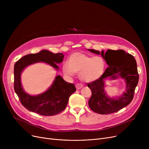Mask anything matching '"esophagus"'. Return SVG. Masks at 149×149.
I'll return each mask as SVG.
<instances>
[{
    "label": "esophagus",
    "instance_id": "1",
    "mask_svg": "<svg viewBox=\"0 0 149 149\" xmlns=\"http://www.w3.org/2000/svg\"><path fill=\"white\" fill-rule=\"evenodd\" d=\"M75 87H76V89L77 90H79V89H81L83 87V85L81 84H80V83H77L75 85Z\"/></svg>",
    "mask_w": 149,
    "mask_h": 149
}]
</instances>
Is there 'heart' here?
<instances>
[{
  "instance_id": "heart-1",
  "label": "heart",
  "mask_w": 149,
  "mask_h": 149,
  "mask_svg": "<svg viewBox=\"0 0 149 149\" xmlns=\"http://www.w3.org/2000/svg\"><path fill=\"white\" fill-rule=\"evenodd\" d=\"M105 67L106 62L103 57L76 52L70 55L68 62L63 65L62 70L66 77L80 73V80L89 83L99 79L104 74Z\"/></svg>"
}]
</instances>
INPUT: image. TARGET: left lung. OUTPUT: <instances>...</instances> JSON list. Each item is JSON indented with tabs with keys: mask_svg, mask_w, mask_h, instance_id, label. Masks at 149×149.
<instances>
[{
	"mask_svg": "<svg viewBox=\"0 0 149 149\" xmlns=\"http://www.w3.org/2000/svg\"><path fill=\"white\" fill-rule=\"evenodd\" d=\"M88 51L101 54L109 66L99 79L87 84L92 92V96L88 101L91 110L97 113L105 115L116 112L127 106L134 98L139 80L136 61L134 56L121 49H108L106 53L103 50L101 52L95 49ZM116 58L122 59L113 64V62ZM118 76L125 80L127 89L121 96L111 99L106 95L104 91V80L107 77L114 79Z\"/></svg>",
	"mask_w": 149,
	"mask_h": 149,
	"instance_id": "left-lung-1",
	"label": "left lung"
}]
</instances>
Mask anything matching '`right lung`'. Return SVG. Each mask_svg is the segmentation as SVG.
<instances>
[{"instance_id":"1","label":"right lung","mask_w":149,"mask_h":149,"mask_svg":"<svg viewBox=\"0 0 149 149\" xmlns=\"http://www.w3.org/2000/svg\"><path fill=\"white\" fill-rule=\"evenodd\" d=\"M63 58L62 53L54 54L48 50H42L36 54H28L15 63L14 68V91L22 104L28 111L41 115L52 116L65 110L69 97L76 91L74 84L65 81L60 75H57L48 90L33 96L23 90L20 79L23 69L30 65L43 62L58 70L57 64L61 63Z\"/></svg>"}]
</instances>
